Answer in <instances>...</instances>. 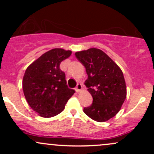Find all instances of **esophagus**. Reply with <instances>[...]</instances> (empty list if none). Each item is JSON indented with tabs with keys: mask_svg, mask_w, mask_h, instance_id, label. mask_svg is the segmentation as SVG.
<instances>
[{
	"mask_svg": "<svg viewBox=\"0 0 154 154\" xmlns=\"http://www.w3.org/2000/svg\"><path fill=\"white\" fill-rule=\"evenodd\" d=\"M82 84H80V83H78V84L77 85V87L75 88V91L77 92V93H79V92H80L82 91Z\"/></svg>",
	"mask_w": 154,
	"mask_h": 154,
	"instance_id": "1",
	"label": "esophagus"
}]
</instances>
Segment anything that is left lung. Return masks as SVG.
<instances>
[{"label": "left lung", "instance_id": "obj_1", "mask_svg": "<svg viewBox=\"0 0 154 154\" xmlns=\"http://www.w3.org/2000/svg\"><path fill=\"white\" fill-rule=\"evenodd\" d=\"M77 59L85 67V84L93 97V103L83 111L99 122L108 121L119 112L127 96L122 71L103 51L90 48L75 53Z\"/></svg>", "mask_w": 154, "mask_h": 154}]
</instances>
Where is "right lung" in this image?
Masks as SVG:
<instances>
[{"instance_id":"add662e5","label":"right lung","mask_w":154,"mask_h":154,"mask_svg":"<svg viewBox=\"0 0 154 154\" xmlns=\"http://www.w3.org/2000/svg\"><path fill=\"white\" fill-rule=\"evenodd\" d=\"M71 54V51L54 48L26 68L23 92L29 106L42 117H52L61 113L75 93L68 88L65 73L59 67Z\"/></svg>"}]
</instances>
